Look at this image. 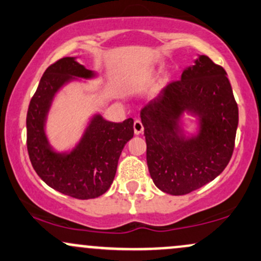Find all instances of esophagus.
Here are the masks:
<instances>
[{
	"mask_svg": "<svg viewBox=\"0 0 261 261\" xmlns=\"http://www.w3.org/2000/svg\"><path fill=\"white\" fill-rule=\"evenodd\" d=\"M134 131H135V135H140V134H142V131H143V125H142V122H141L140 120H135V122H134Z\"/></svg>",
	"mask_w": 261,
	"mask_h": 261,
	"instance_id": "1",
	"label": "esophagus"
}]
</instances>
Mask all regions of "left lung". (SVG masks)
Here are the masks:
<instances>
[{"label": "left lung", "mask_w": 261, "mask_h": 261, "mask_svg": "<svg viewBox=\"0 0 261 261\" xmlns=\"http://www.w3.org/2000/svg\"><path fill=\"white\" fill-rule=\"evenodd\" d=\"M184 111L199 118V133L187 138L178 125ZM147 166L153 182L170 195H185L214 180L234 149L238 106L227 72L207 56L185 68L141 110Z\"/></svg>", "instance_id": "left-lung-1"}]
</instances>
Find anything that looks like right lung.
<instances>
[{"label": "right lung", "mask_w": 261, "mask_h": 261, "mask_svg": "<svg viewBox=\"0 0 261 261\" xmlns=\"http://www.w3.org/2000/svg\"><path fill=\"white\" fill-rule=\"evenodd\" d=\"M94 76L74 58L58 60L45 70L27 113V148L33 168L50 188L80 200L94 199L110 188L122 148L134 136L131 118L112 122L94 115L70 153L50 147L44 127L55 94L74 77Z\"/></svg>", "instance_id": "right-lung-1"}]
</instances>
